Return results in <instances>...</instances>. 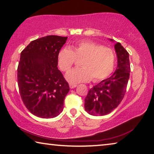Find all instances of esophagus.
Segmentation results:
<instances>
[{
  "label": "esophagus",
  "instance_id": "1",
  "mask_svg": "<svg viewBox=\"0 0 154 154\" xmlns=\"http://www.w3.org/2000/svg\"><path fill=\"white\" fill-rule=\"evenodd\" d=\"M77 87V85H74V84H69V87L71 88H74L75 87Z\"/></svg>",
  "mask_w": 154,
  "mask_h": 154
}]
</instances>
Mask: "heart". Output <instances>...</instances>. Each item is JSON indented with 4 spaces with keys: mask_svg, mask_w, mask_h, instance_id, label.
Here are the masks:
<instances>
[{
    "mask_svg": "<svg viewBox=\"0 0 154 154\" xmlns=\"http://www.w3.org/2000/svg\"><path fill=\"white\" fill-rule=\"evenodd\" d=\"M76 60L81 67L70 70L66 78L70 84L87 82L92 80L100 82L106 79L114 69L116 55L112 48L92 41H80L69 48L59 51L57 63L62 71L67 72Z\"/></svg>",
    "mask_w": 154,
    "mask_h": 154,
    "instance_id": "heart-1",
    "label": "heart"
}]
</instances>
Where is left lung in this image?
I'll return each instance as SVG.
<instances>
[{"label":"left lung","mask_w":154,"mask_h":154,"mask_svg":"<svg viewBox=\"0 0 154 154\" xmlns=\"http://www.w3.org/2000/svg\"><path fill=\"white\" fill-rule=\"evenodd\" d=\"M115 50L118 66L114 74L91 88L85 99V109L91 115L109 114L125 97L131 72L129 54L120 42L115 45Z\"/></svg>","instance_id":"8db88e82"}]
</instances>
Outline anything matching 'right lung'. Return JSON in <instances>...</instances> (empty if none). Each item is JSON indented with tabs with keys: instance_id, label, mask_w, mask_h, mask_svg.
Instances as JSON below:
<instances>
[{
	"instance_id": "right-lung-1",
	"label": "right lung",
	"mask_w": 154,
	"mask_h": 154,
	"mask_svg": "<svg viewBox=\"0 0 154 154\" xmlns=\"http://www.w3.org/2000/svg\"><path fill=\"white\" fill-rule=\"evenodd\" d=\"M67 38L55 35L40 38L21 53L19 91L26 108L36 116L54 118L63 109L69 87L57 69V55Z\"/></svg>"
}]
</instances>
